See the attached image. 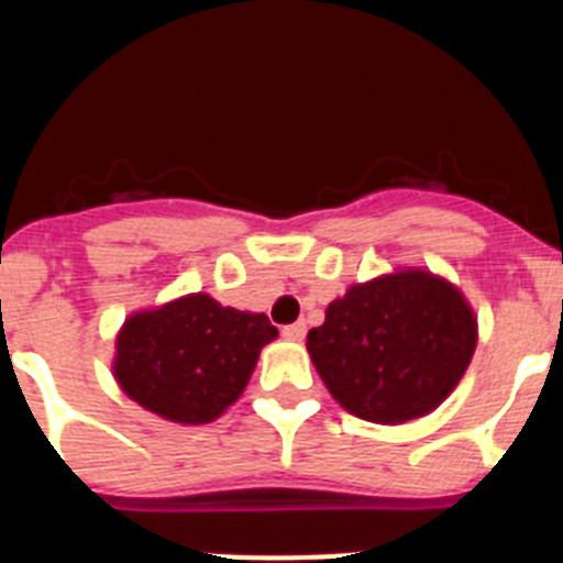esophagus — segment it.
<instances>
[{
  "label": "esophagus",
  "instance_id": "1",
  "mask_svg": "<svg viewBox=\"0 0 563 563\" xmlns=\"http://www.w3.org/2000/svg\"><path fill=\"white\" fill-rule=\"evenodd\" d=\"M282 335H285L287 341H301V338L307 335V324H305V321H296V324H287L285 330H282Z\"/></svg>",
  "mask_w": 563,
  "mask_h": 563
}]
</instances>
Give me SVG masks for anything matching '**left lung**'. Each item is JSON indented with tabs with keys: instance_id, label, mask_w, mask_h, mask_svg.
I'll return each instance as SVG.
<instances>
[{
	"instance_id": "left-lung-1",
	"label": "left lung",
	"mask_w": 563,
	"mask_h": 563,
	"mask_svg": "<svg viewBox=\"0 0 563 563\" xmlns=\"http://www.w3.org/2000/svg\"><path fill=\"white\" fill-rule=\"evenodd\" d=\"M307 350L343 409L395 426L451 395L476 350V321L449 282L402 271L335 298Z\"/></svg>"
}]
</instances>
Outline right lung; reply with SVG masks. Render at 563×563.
<instances>
[{
    "label": "right lung",
    "instance_id": "add662e5",
    "mask_svg": "<svg viewBox=\"0 0 563 563\" xmlns=\"http://www.w3.org/2000/svg\"><path fill=\"white\" fill-rule=\"evenodd\" d=\"M276 335L265 312H239L194 292L129 318L118 335L114 377L143 409L200 426L242 395L258 350Z\"/></svg>",
    "mask_w": 563,
    "mask_h": 563
}]
</instances>
